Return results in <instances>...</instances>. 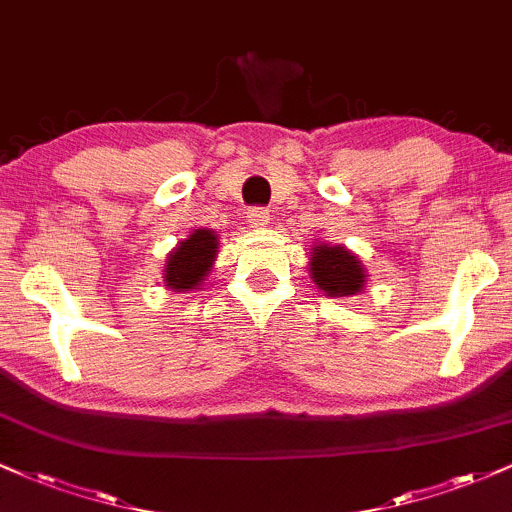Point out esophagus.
<instances>
[{
  "instance_id": "esophagus-1",
  "label": "esophagus",
  "mask_w": 512,
  "mask_h": 512,
  "mask_svg": "<svg viewBox=\"0 0 512 512\" xmlns=\"http://www.w3.org/2000/svg\"><path fill=\"white\" fill-rule=\"evenodd\" d=\"M248 223H250V228L267 226V223H269V211L267 209H260V207L250 209L248 211Z\"/></svg>"
}]
</instances>
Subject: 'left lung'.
I'll use <instances>...</instances> for the list:
<instances>
[{
	"mask_svg": "<svg viewBox=\"0 0 512 512\" xmlns=\"http://www.w3.org/2000/svg\"><path fill=\"white\" fill-rule=\"evenodd\" d=\"M308 269L317 289L327 296L342 298L356 296L358 291H363L366 269L354 252L342 248V245H315Z\"/></svg>",
	"mask_w": 512,
	"mask_h": 512,
	"instance_id": "1",
	"label": "left lung"
}]
</instances>
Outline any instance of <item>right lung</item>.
<instances>
[{"label":"right lung","mask_w":512,"mask_h":512,"mask_svg":"<svg viewBox=\"0 0 512 512\" xmlns=\"http://www.w3.org/2000/svg\"><path fill=\"white\" fill-rule=\"evenodd\" d=\"M216 255H219V238L214 231L197 228L185 240H180L178 248L168 255L166 267H163V281L173 291H192L204 281L211 272Z\"/></svg>","instance_id":"obj_1"}]
</instances>
